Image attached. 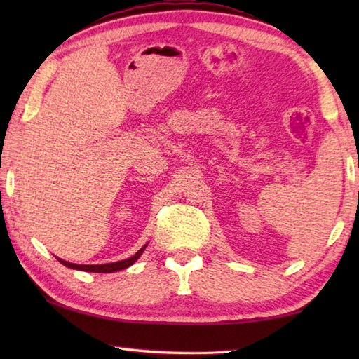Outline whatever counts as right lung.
Masks as SVG:
<instances>
[{
	"label": "right lung",
	"instance_id": "right-lung-1",
	"mask_svg": "<svg viewBox=\"0 0 359 359\" xmlns=\"http://www.w3.org/2000/svg\"><path fill=\"white\" fill-rule=\"evenodd\" d=\"M147 248V245L142 247L137 253L129 257V259H125V261H118V262H111V264H102V265H79V264H71V262H66V261H62V259H58L60 262H62L63 265L69 266V269H75V270H81V271H90V273H112V271H120V270H125L128 269V266H131L137 259L140 257V255L143 253V250Z\"/></svg>",
	"mask_w": 359,
	"mask_h": 359
}]
</instances>
